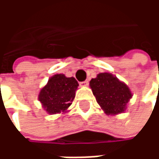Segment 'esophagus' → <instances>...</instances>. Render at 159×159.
I'll return each mask as SVG.
<instances>
[{
    "label": "esophagus",
    "mask_w": 159,
    "mask_h": 159,
    "mask_svg": "<svg viewBox=\"0 0 159 159\" xmlns=\"http://www.w3.org/2000/svg\"><path fill=\"white\" fill-rule=\"evenodd\" d=\"M80 85L81 86H88L89 85V81L88 80H86V81H84V82H82V83H80Z\"/></svg>",
    "instance_id": "1"
}]
</instances>
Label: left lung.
<instances>
[{
	"label": "left lung",
	"instance_id": "1",
	"mask_svg": "<svg viewBox=\"0 0 159 159\" xmlns=\"http://www.w3.org/2000/svg\"><path fill=\"white\" fill-rule=\"evenodd\" d=\"M89 85L96 101L107 115L123 113L132 98L129 88L111 73L98 74Z\"/></svg>",
	"mask_w": 159,
	"mask_h": 159
}]
</instances>
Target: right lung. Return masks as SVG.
Returning <instances> with one entry per match:
<instances>
[{"label":"right lung","instance_id":"1","mask_svg":"<svg viewBox=\"0 0 159 159\" xmlns=\"http://www.w3.org/2000/svg\"><path fill=\"white\" fill-rule=\"evenodd\" d=\"M79 84L74 77L56 74L50 77L38 95L44 110L48 114L66 112L75 98Z\"/></svg>","mask_w":159,"mask_h":159}]
</instances>
